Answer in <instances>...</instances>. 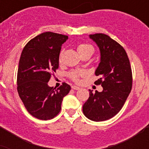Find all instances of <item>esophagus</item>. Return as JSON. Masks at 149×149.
I'll use <instances>...</instances> for the list:
<instances>
[{
	"instance_id": "obj_1",
	"label": "esophagus",
	"mask_w": 149,
	"mask_h": 149,
	"mask_svg": "<svg viewBox=\"0 0 149 149\" xmlns=\"http://www.w3.org/2000/svg\"><path fill=\"white\" fill-rule=\"evenodd\" d=\"M72 90H75V91H78V90H79V86H72Z\"/></svg>"
}]
</instances>
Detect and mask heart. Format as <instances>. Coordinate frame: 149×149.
<instances>
[{
	"mask_svg": "<svg viewBox=\"0 0 149 149\" xmlns=\"http://www.w3.org/2000/svg\"><path fill=\"white\" fill-rule=\"evenodd\" d=\"M77 50L79 55L83 57L85 55H92L93 52V46L90 44L87 43H80L77 46ZM63 51L61 52L60 55H59V62L61 61V58L63 56ZM85 75V72L82 70H72L69 73V77L72 81L76 82V83H79V78L81 77H84Z\"/></svg>",
	"mask_w": 149,
	"mask_h": 149,
	"instance_id": "obj_1",
	"label": "heart"
}]
</instances>
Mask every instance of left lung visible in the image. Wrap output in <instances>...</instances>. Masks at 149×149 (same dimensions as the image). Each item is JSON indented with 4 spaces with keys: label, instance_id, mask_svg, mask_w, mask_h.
<instances>
[{
    "label": "left lung",
    "instance_id": "obj_1",
    "mask_svg": "<svg viewBox=\"0 0 149 149\" xmlns=\"http://www.w3.org/2000/svg\"><path fill=\"white\" fill-rule=\"evenodd\" d=\"M99 47L100 62L95 71L100 77L96 85L103 91L90 90V97L83 106L84 115L93 121L113 118L124 106L132 88V72L125 49L105 34L90 35Z\"/></svg>",
    "mask_w": 149,
    "mask_h": 149
}]
</instances>
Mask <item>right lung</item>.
Instances as JSON below:
<instances>
[{"label": "right lung", "mask_w": 149, "mask_h": 149, "mask_svg": "<svg viewBox=\"0 0 149 149\" xmlns=\"http://www.w3.org/2000/svg\"><path fill=\"white\" fill-rule=\"evenodd\" d=\"M67 38V36L51 31L42 33L27 43L20 57L17 93L28 112L40 120L57 116L63 97L71 90L65 83L57 89L48 85L58 68L61 47Z\"/></svg>", "instance_id": "1"}]
</instances>
